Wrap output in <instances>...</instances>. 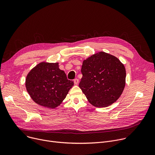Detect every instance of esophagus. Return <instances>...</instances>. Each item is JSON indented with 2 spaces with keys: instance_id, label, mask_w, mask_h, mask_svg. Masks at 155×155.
Returning a JSON list of instances; mask_svg holds the SVG:
<instances>
[{
  "instance_id": "obj_1",
  "label": "esophagus",
  "mask_w": 155,
  "mask_h": 155,
  "mask_svg": "<svg viewBox=\"0 0 155 155\" xmlns=\"http://www.w3.org/2000/svg\"><path fill=\"white\" fill-rule=\"evenodd\" d=\"M74 81L75 84H78V82H79V80H78V78H75V79H74Z\"/></svg>"
}]
</instances>
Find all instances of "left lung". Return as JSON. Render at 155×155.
<instances>
[{
    "instance_id": "8db88e82",
    "label": "left lung",
    "mask_w": 155,
    "mask_h": 155,
    "mask_svg": "<svg viewBox=\"0 0 155 155\" xmlns=\"http://www.w3.org/2000/svg\"><path fill=\"white\" fill-rule=\"evenodd\" d=\"M79 87L97 107L112 105L121 95L126 83L124 65L114 56L99 52L83 62Z\"/></svg>"
}]
</instances>
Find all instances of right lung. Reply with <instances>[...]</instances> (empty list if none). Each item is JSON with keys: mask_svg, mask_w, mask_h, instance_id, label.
<instances>
[{"mask_svg": "<svg viewBox=\"0 0 155 155\" xmlns=\"http://www.w3.org/2000/svg\"><path fill=\"white\" fill-rule=\"evenodd\" d=\"M58 63L41 62L28 74L26 90L32 100L41 106L54 108L62 102L74 85Z\"/></svg>", "mask_w": 155, "mask_h": 155, "instance_id": "add662e5", "label": "right lung"}]
</instances>
